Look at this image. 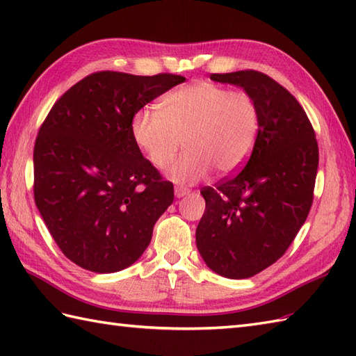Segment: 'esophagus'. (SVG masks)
<instances>
[{
    "mask_svg": "<svg viewBox=\"0 0 356 356\" xmlns=\"http://www.w3.org/2000/svg\"><path fill=\"white\" fill-rule=\"evenodd\" d=\"M186 194H190V190H188V188H185V186H176V188H174V195H176L177 199L184 197V195H186Z\"/></svg>",
    "mask_w": 356,
    "mask_h": 356,
    "instance_id": "obj_1",
    "label": "esophagus"
}]
</instances>
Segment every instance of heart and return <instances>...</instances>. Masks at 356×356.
<instances>
[{
    "label": "heart",
    "instance_id": "heart-1",
    "mask_svg": "<svg viewBox=\"0 0 356 356\" xmlns=\"http://www.w3.org/2000/svg\"><path fill=\"white\" fill-rule=\"evenodd\" d=\"M260 113L246 92H231L211 82H194L166 95L161 111L140 108L131 134L148 162L163 171L172 165V182L185 185L207 177L211 168L228 176L243 166L255 147Z\"/></svg>",
    "mask_w": 356,
    "mask_h": 356
}]
</instances>
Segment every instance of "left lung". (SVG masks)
Segmentation results:
<instances>
[{
	"mask_svg": "<svg viewBox=\"0 0 356 356\" xmlns=\"http://www.w3.org/2000/svg\"><path fill=\"white\" fill-rule=\"evenodd\" d=\"M243 88L260 113L255 147L245 168L216 188L207 202L195 243L216 274L241 280L275 263L306 222L314 200L318 143L298 101L255 70L211 74Z\"/></svg>",
	"mask_w": 356,
	"mask_h": 356,
	"instance_id": "1",
	"label": "left lung"
}]
</instances>
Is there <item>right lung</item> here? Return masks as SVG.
I'll return each mask as SVG.
<instances>
[{"label": "right lung", "instance_id": "add662e5", "mask_svg": "<svg viewBox=\"0 0 356 356\" xmlns=\"http://www.w3.org/2000/svg\"><path fill=\"white\" fill-rule=\"evenodd\" d=\"M184 81L97 72L67 90L45 118L33 149L35 203L78 266L111 274L148 248L174 190L136 145L131 119Z\"/></svg>", "mask_w": 356, "mask_h": 356}]
</instances>
